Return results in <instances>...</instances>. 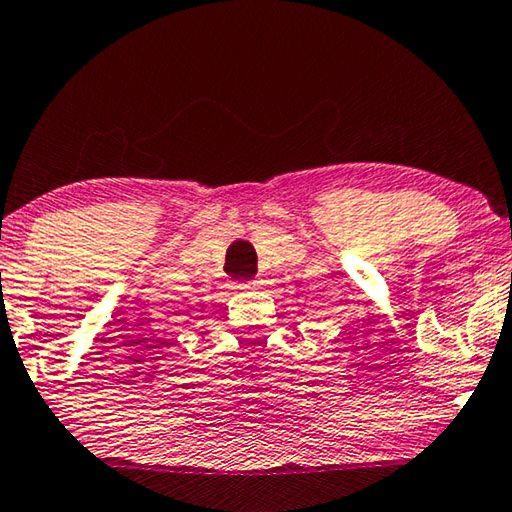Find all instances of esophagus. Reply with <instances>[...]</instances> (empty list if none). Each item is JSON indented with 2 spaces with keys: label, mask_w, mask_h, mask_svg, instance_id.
I'll use <instances>...</instances> for the list:
<instances>
[{
  "label": "esophagus",
  "mask_w": 512,
  "mask_h": 512,
  "mask_svg": "<svg viewBox=\"0 0 512 512\" xmlns=\"http://www.w3.org/2000/svg\"><path fill=\"white\" fill-rule=\"evenodd\" d=\"M253 285H255V282H246V285H239V287H241V289H250Z\"/></svg>",
  "instance_id": "obj_1"
}]
</instances>
